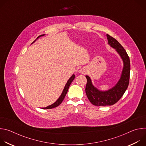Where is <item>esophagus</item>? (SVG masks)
Masks as SVG:
<instances>
[{
  "instance_id": "34e87169",
  "label": "esophagus",
  "mask_w": 146,
  "mask_h": 146,
  "mask_svg": "<svg viewBox=\"0 0 146 146\" xmlns=\"http://www.w3.org/2000/svg\"><path fill=\"white\" fill-rule=\"evenodd\" d=\"M80 73H82V74H85V73H86V72H87V71L86 70V69H85L82 68V69H80Z\"/></svg>"
}]
</instances>
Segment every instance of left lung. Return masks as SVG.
<instances>
[{
    "mask_svg": "<svg viewBox=\"0 0 146 146\" xmlns=\"http://www.w3.org/2000/svg\"><path fill=\"white\" fill-rule=\"evenodd\" d=\"M108 43L120 55L123 64V68L120 79L114 87L111 89L102 91L95 87L90 77L86 75L87 82L86 87V92L88 99L94 105L96 106H111L117 103L126 91L129 82L130 77V60L123 47L118 41L109 35H106Z\"/></svg>",
    "mask_w": 146,
    "mask_h": 146,
    "instance_id": "left-lung-1",
    "label": "left lung"
}]
</instances>
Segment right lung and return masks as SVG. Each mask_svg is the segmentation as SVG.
<instances>
[{"instance_id":"obj_1","label":"right lung","mask_w":146,"mask_h":146,"mask_svg":"<svg viewBox=\"0 0 146 146\" xmlns=\"http://www.w3.org/2000/svg\"><path fill=\"white\" fill-rule=\"evenodd\" d=\"M44 35H42L38 36L37 37L36 39H37V38H39L40 37L43 36H44ZM36 39L33 41V42L32 43H33L35 42V41L36 40ZM74 77H75V75H74V74H73V75L71 76V77L69 79V80L67 81L66 84L65 85V87H64V89L63 91H62V92L61 95L59 96V98L57 99V100H56L55 103H54L53 104H52L51 105H50V106H47V107H46V108H42V109H52V108H56V107L60 105V104L62 102V101H63V100L64 99V98H65V96H66V94H67V92H68V90H69V87H70V84H71L72 82V81H73V80L74 79Z\"/></svg>"}]
</instances>
